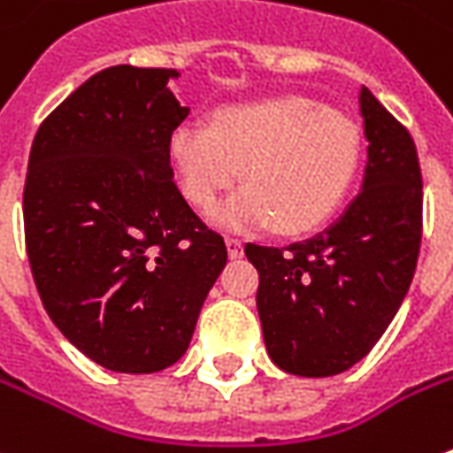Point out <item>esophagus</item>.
<instances>
[{"mask_svg":"<svg viewBox=\"0 0 453 453\" xmlns=\"http://www.w3.org/2000/svg\"><path fill=\"white\" fill-rule=\"evenodd\" d=\"M226 246L230 258H241V256H243V241H238V238H226Z\"/></svg>","mask_w":453,"mask_h":453,"instance_id":"esophagus-1","label":"esophagus"}]
</instances>
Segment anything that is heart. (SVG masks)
<instances>
[{
    "mask_svg": "<svg viewBox=\"0 0 453 453\" xmlns=\"http://www.w3.org/2000/svg\"><path fill=\"white\" fill-rule=\"evenodd\" d=\"M169 159L185 197L205 212L246 174V188L215 210L220 227L276 220L281 233H304L352 188L360 134L317 101L281 96L215 111L212 127L180 124L169 134Z\"/></svg>",
    "mask_w": 453,
    "mask_h": 453,
    "instance_id": "obj_1",
    "label": "heart"
}]
</instances>
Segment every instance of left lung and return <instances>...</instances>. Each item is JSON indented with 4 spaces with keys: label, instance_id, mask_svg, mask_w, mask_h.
Listing matches in <instances>:
<instances>
[{
    "label": "left lung",
    "instance_id": "obj_1",
    "mask_svg": "<svg viewBox=\"0 0 453 453\" xmlns=\"http://www.w3.org/2000/svg\"><path fill=\"white\" fill-rule=\"evenodd\" d=\"M367 162L360 195L332 226L286 248L248 243L268 357L284 372L329 378L383 337L403 304L421 248L418 154L383 104L360 90Z\"/></svg>",
    "mask_w": 453,
    "mask_h": 453
}]
</instances>
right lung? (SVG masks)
<instances>
[{"label":"right lung","mask_w":453,"mask_h":453,"mask_svg":"<svg viewBox=\"0 0 453 453\" xmlns=\"http://www.w3.org/2000/svg\"><path fill=\"white\" fill-rule=\"evenodd\" d=\"M177 70L113 65L50 113L32 142L25 243L50 319L113 372H159L188 352L223 235L192 212L169 165L188 119Z\"/></svg>","instance_id":"right-lung-1"}]
</instances>
